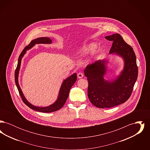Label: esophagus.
Returning <instances> with one entry per match:
<instances>
[{"label":"esophagus","mask_w":150,"mask_h":150,"mask_svg":"<svg viewBox=\"0 0 150 150\" xmlns=\"http://www.w3.org/2000/svg\"><path fill=\"white\" fill-rule=\"evenodd\" d=\"M83 74L81 73V72H79V74H78V78L79 79L82 78L83 77Z\"/></svg>","instance_id":"esophagus-1"}]
</instances>
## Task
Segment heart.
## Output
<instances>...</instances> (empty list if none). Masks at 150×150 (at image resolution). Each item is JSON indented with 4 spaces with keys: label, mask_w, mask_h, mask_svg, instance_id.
<instances>
[{
    "label": "heart",
    "mask_w": 150,
    "mask_h": 150,
    "mask_svg": "<svg viewBox=\"0 0 150 150\" xmlns=\"http://www.w3.org/2000/svg\"><path fill=\"white\" fill-rule=\"evenodd\" d=\"M97 48L96 43H91L84 45L79 48L75 52V57L79 59L83 58L93 53Z\"/></svg>",
    "instance_id": "obj_1"
}]
</instances>
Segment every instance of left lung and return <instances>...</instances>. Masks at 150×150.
<instances>
[{
  "instance_id": "obj_1",
  "label": "left lung",
  "mask_w": 150,
  "mask_h": 150,
  "mask_svg": "<svg viewBox=\"0 0 150 150\" xmlns=\"http://www.w3.org/2000/svg\"><path fill=\"white\" fill-rule=\"evenodd\" d=\"M105 38L113 42L109 53L121 57L124 67L120 74L111 80L104 78L107 73V59L98 60L84 69L88 81V98L94 106L100 108L114 107L125 102L131 96L138 77L136 54L132 47L119 34Z\"/></svg>"
}]
</instances>
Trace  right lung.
<instances>
[{"instance_id":"1","label":"right lung","mask_w":150,"mask_h":150,"mask_svg":"<svg viewBox=\"0 0 150 150\" xmlns=\"http://www.w3.org/2000/svg\"><path fill=\"white\" fill-rule=\"evenodd\" d=\"M52 40L50 38L48 37H42V38H38L35 39H34L32 40L29 45L25 47V48L22 50L21 53L20 54L18 60V64L15 71L14 74V79H15V83L16 85L17 86V88L18 89V91L20 93V95L21 97L22 100L23 102L26 104L28 107L30 108L41 112H52L54 111H56L57 110H59L62 107L64 106V105L66 101V100L68 98L69 92L70 91V89L74 84L76 82L77 80V74L76 73H74L67 78L64 79L63 81L62 85L60 87L59 91L58 93V96L57 97V99L53 104L50 105L46 107H38L36 106L31 103H30L25 97L24 96L23 92L22 91L21 89L20 86L18 83V75H19V72L20 70L22 58L24 56L25 53H26V51L30 50L31 48H33L35 44H50L52 43Z\"/></svg>"}]
</instances>
